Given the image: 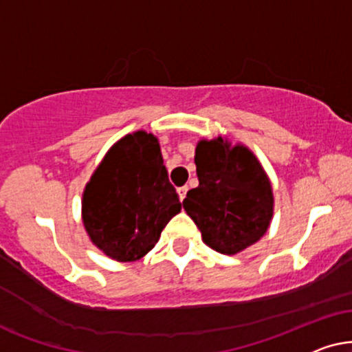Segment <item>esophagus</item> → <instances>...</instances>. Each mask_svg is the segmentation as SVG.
<instances>
[{"label":"esophagus","mask_w":352,"mask_h":352,"mask_svg":"<svg viewBox=\"0 0 352 352\" xmlns=\"http://www.w3.org/2000/svg\"><path fill=\"white\" fill-rule=\"evenodd\" d=\"M186 191H188V186H180V188H177V193H179V196H180V199H182V201L185 199Z\"/></svg>","instance_id":"esophagus-1"}]
</instances>
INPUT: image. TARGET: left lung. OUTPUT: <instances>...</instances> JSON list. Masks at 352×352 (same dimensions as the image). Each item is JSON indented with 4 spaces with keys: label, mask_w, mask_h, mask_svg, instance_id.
<instances>
[{
    "label": "left lung",
    "mask_w": 352,
    "mask_h": 352,
    "mask_svg": "<svg viewBox=\"0 0 352 352\" xmlns=\"http://www.w3.org/2000/svg\"><path fill=\"white\" fill-rule=\"evenodd\" d=\"M195 164L199 186L186 193L184 208L206 245L236 254L261 240L274 214V196L254 154L219 137L198 143Z\"/></svg>",
    "instance_id": "8db88e82"
}]
</instances>
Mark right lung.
Returning <instances> with one entry per match:
<instances>
[{"instance_id":"1","label":"right lung","mask_w":352,"mask_h":352,"mask_svg":"<svg viewBox=\"0 0 352 352\" xmlns=\"http://www.w3.org/2000/svg\"><path fill=\"white\" fill-rule=\"evenodd\" d=\"M82 208L91 241L111 259L137 261L151 251L182 209L156 137L135 132L119 140L93 173Z\"/></svg>"}]
</instances>
